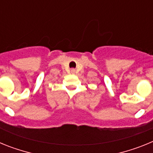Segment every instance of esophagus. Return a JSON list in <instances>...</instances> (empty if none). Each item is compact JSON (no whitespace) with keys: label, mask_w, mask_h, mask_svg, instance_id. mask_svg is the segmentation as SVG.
Wrapping results in <instances>:
<instances>
[{"label":"esophagus","mask_w":153,"mask_h":153,"mask_svg":"<svg viewBox=\"0 0 153 153\" xmlns=\"http://www.w3.org/2000/svg\"><path fill=\"white\" fill-rule=\"evenodd\" d=\"M71 73H72V74H74V73H75V70H74V69H71Z\"/></svg>","instance_id":"obj_1"}]
</instances>
